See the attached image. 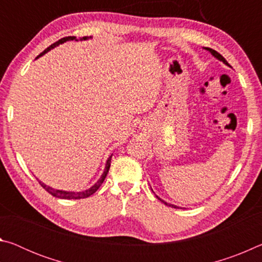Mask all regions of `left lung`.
Listing matches in <instances>:
<instances>
[{
  "instance_id": "1",
  "label": "left lung",
  "mask_w": 262,
  "mask_h": 262,
  "mask_svg": "<svg viewBox=\"0 0 262 262\" xmlns=\"http://www.w3.org/2000/svg\"><path fill=\"white\" fill-rule=\"evenodd\" d=\"M205 50H207V51H209L212 55H214L217 60H220V61H222L223 62V63H225V64H228L229 66V63H228V61L224 59L223 56H222L219 52H216V51H214V50H211V48H209V47H206ZM158 198V196H157ZM158 200H161L163 203H165L166 206H170V207H172V208H179V207H177V206H174V205H171V203H167V202H165V201H163L161 198H158Z\"/></svg>"
}]
</instances>
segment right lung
Returning <instances> with one entry per match:
<instances>
[{
  "label": "right lung",
  "mask_w": 262,
  "mask_h": 262,
  "mask_svg": "<svg viewBox=\"0 0 262 262\" xmlns=\"http://www.w3.org/2000/svg\"><path fill=\"white\" fill-rule=\"evenodd\" d=\"M91 38H92V37H83V38L79 39V40H88V39H91ZM69 40H76V41H77V39H76V37H66V38H62V39H60V40H57L56 42L52 43V45H51L50 47H47L46 50L43 51L42 53H40V54H39L37 57H35V59H38V57H40V56H42L43 54H46V53H47L48 51H51L52 48L59 46L60 43H63V42L69 41ZM111 158H112V156H110V158L107 159V162H106V166H105L104 173L101 174L100 179H99L98 181H97V183H96L94 186H92V187H90L89 189L83 190V192H67V190L55 189V188H52V187H50V186H47V185H45L43 183H41V181L39 180V179H37V180L39 181V184L41 185L42 188H45V190H47L48 193L52 194L53 196H55V198L66 199V200H72V199H75V200H78V199H85V198L90 196V195L94 194V193L96 192V190L100 187L101 184L104 183V180H105V178H106V176H107V173H108V170H110V166H111Z\"/></svg>",
  "instance_id": "add662e5"
}]
</instances>
